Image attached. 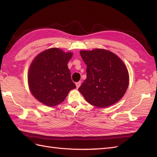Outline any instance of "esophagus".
Wrapping results in <instances>:
<instances>
[{"label": "esophagus", "instance_id": "obj_1", "mask_svg": "<svg viewBox=\"0 0 157 157\" xmlns=\"http://www.w3.org/2000/svg\"><path fill=\"white\" fill-rule=\"evenodd\" d=\"M80 84H81V82H80V81L76 82V86H77V88H78L80 87Z\"/></svg>", "mask_w": 157, "mask_h": 157}]
</instances>
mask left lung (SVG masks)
<instances>
[{"label": "left lung", "instance_id": "1", "mask_svg": "<svg viewBox=\"0 0 157 157\" xmlns=\"http://www.w3.org/2000/svg\"><path fill=\"white\" fill-rule=\"evenodd\" d=\"M80 54L87 65V77L78 91L86 101L103 108L121 100L129 84V74L122 60L105 49L81 50Z\"/></svg>", "mask_w": 157, "mask_h": 157}]
</instances>
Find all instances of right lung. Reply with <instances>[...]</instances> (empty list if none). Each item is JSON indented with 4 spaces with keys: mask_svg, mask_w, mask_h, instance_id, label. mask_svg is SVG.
Listing matches in <instances>:
<instances>
[{
    "mask_svg": "<svg viewBox=\"0 0 157 157\" xmlns=\"http://www.w3.org/2000/svg\"><path fill=\"white\" fill-rule=\"evenodd\" d=\"M73 55L71 52L52 48L40 52L33 60L28 71V84L38 101L48 107L56 106L76 88L67 67Z\"/></svg>",
    "mask_w": 157,
    "mask_h": 157,
    "instance_id": "add662e5",
    "label": "right lung"
}]
</instances>
